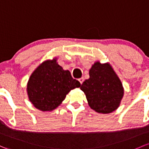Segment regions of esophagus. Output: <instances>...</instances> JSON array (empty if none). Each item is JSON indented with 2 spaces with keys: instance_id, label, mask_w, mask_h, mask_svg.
Returning <instances> with one entry per match:
<instances>
[{
  "instance_id": "esophagus-1",
  "label": "esophagus",
  "mask_w": 149,
  "mask_h": 149,
  "mask_svg": "<svg viewBox=\"0 0 149 149\" xmlns=\"http://www.w3.org/2000/svg\"><path fill=\"white\" fill-rule=\"evenodd\" d=\"M84 79L83 77H81V78H80V79H79V81L80 84H82V83L84 82Z\"/></svg>"
}]
</instances>
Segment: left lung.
<instances>
[{"instance_id": "obj_1", "label": "left lung", "mask_w": 149, "mask_h": 149, "mask_svg": "<svg viewBox=\"0 0 149 149\" xmlns=\"http://www.w3.org/2000/svg\"><path fill=\"white\" fill-rule=\"evenodd\" d=\"M89 76L81 89L90 107L101 113H109L118 109L123 98V88L111 66L109 63L95 62L89 70Z\"/></svg>"}]
</instances>
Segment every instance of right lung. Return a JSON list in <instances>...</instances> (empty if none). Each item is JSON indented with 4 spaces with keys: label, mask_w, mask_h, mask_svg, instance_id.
Returning a JSON list of instances; mask_svg holds the SVG:
<instances>
[{
    "label": "right lung",
    "mask_w": 149,
    "mask_h": 149,
    "mask_svg": "<svg viewBox=\"0 0 149 149\" xmlns=\"http://www.w3.org/2000/svg\"><path fill=\"white\" fill-rule=\"evenodd\" d=\"M80 86L69 70L63 69L54 59L42 63L34 70L28 82L27 92L36 109L51 111L61 103L70 90Z\"/></svg>",
    "instance_id": "obj_1"
}]
</instances>
